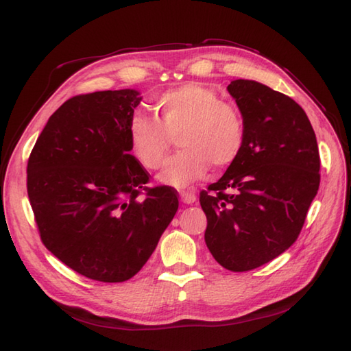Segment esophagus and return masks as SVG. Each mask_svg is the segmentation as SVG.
I'll list each match as a JSON object with an SVG mask.
<instances>
[{
	"label": "esophagus",
	"mask_w": 351,
	"mask_h": 351,
	"mask_svg": "<svg viewBox=\"0 0 351 351\" xmlns=\"http://www.w3.org/2000/svg\"><path fill=\"white\" fill-rule=\"evenodd\" d=\"M180 198H182V202L183 203H186V204H192L197 199V195H195V192L194 191H191V189H188V191H180Z\"/></svg>",
	"instance_id": "obj_1"
}]
</instances>
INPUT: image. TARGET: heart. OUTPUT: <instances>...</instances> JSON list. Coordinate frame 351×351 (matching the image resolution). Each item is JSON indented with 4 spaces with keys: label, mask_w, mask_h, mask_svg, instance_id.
<instances>
[{
    "label": "heart",
    "mask_w": 351,
    "mask_h": 351,
    "mask_svg": "<svg viewBox=\"0 0 351 351\" xmlns=\"http://www.w3.org/2000/svg\"><path fill=\"white\" fill-rule=\"evenodd\" d=\"M156 118L134 115L128 125L132 152L141 165L159 169L173 138L182 148L168 160L160 182L176 188L204 177L210 165L223 169L238 159L245 128L234 106L224 103L212 88L186 83L167 90L154 104Z\"/></svg>",
    "instance_id": "heart-1"
}]
</instances>
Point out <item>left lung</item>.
Listing matches in <instances>:
<instances>
[{
    "label": "left lung",
    "mask_w": 351,
    "mask_h": 351,
    "mask_svg": "<svg viewBox=\"0 0 351 351\" xmlns=\"http://www.w3.org/2000/svg\"><path fill=\"white\" fill-rule=\"evenodd\" d=\"M227 90L244 119V147L226 174L199 192V204L209 252L221 267L242 273L297 241L319 188V153L294 99L253 80H233Z\"/></svg>",
    "instance_id": "left-lung-1"
}]
</instances>
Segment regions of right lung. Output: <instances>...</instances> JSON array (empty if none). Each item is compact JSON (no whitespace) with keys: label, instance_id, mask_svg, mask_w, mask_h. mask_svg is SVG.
<instances>
[{"label":"right lung","instance_id":"add662e5","mask_svg":"<svg viewBox=\"0 0 351 351\" xmlns=\"http://www.w3.org/2000/svg\"><path fill=\"white\" fill-rule=\"evenodd\" d=\"M139 92L99 90L66 99L27 163V192L44 245L90 280L132 278L178 209L171 186H147L130 154L128 125Z\"/></svg>","mask_w":351,"mask_h":351}]
</instances>
